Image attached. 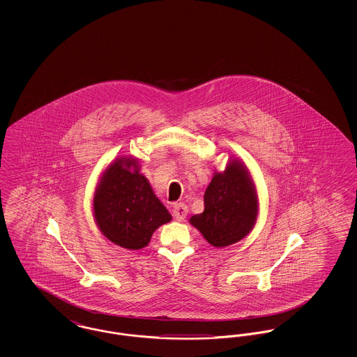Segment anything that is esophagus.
<instances>
[{"mask_svg":"<svg viewBox=\"0 0 357 357\" xmlns=\"http://www.w3.org/2000/svg\"><path fill=\"white\" fill-rule=\"evenodd\" d=\"M187 213H188V208L185 204H174V208H172V214H174V218L176 221H183L187 217Z\"/></svg>","mask_w":357,"mask_h":357,"instance_id":"34e87169","label":"esophagus"}]
</instances>
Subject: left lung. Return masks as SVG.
Returning <instances> with one entry per match:
<instances>
[{
  "instance_id": "1",
  "label": "left lung",
  "mask_w": 357,
  "mask_h": 357,
  "mask_svg": "<svg viewBox=\"0 0 357 357\" xmlns=\"http://www.w3.org/2000/svg\"><path fill=\"white\" fill-rule=\"evenodd\" d=\"M204 213L191 217L190 222L213 246L236 243L253 229L257 195L248 171L238 160L214 175L204 191Z\"/></svg>"
}]
</instances>
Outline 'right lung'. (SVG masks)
I'll use <instances>...</instances> for the list:
<instances>
[{
  "label": "right lung",
  "instance_id": "right-lung-1",
  "mask_svg": "<svg viewBox=\"0 0 357 357\" xmlns=\"http://www.w3.org/2000/svg\"><path fill=\"white\" fill-rule=\"evenodd\" d=\"M131 165L136 167L135 160L124 158L104 172L93 210L105 237L121 248L137 250L147 246L153 231L170 222L171 215L155 197L149 181L137 169L129 171Z\"/></svg>",
  "mask_w": 357,
  "mask_h": 357
}]
</instances>
